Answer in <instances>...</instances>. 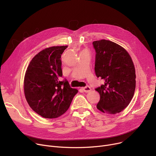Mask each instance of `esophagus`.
<instances>
[{"label": "esophagus", "instance_id": "1", "mask_svg": "<svg viewBox=\"0 0 156 156\" xmlns=\"http://www.w3.org/2000/svg\"><path fill=\"white\" fill-rule=\"evenodd\" d=\"M82 90H83V91L85 92H89L91 90V88L89 86H86L85 87H83Z\"/></svg>", "mask_w": 156, "mask_h": 156}]
</instances>
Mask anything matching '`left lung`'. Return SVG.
Instances as JSON below:
<instances>
[{
    "label": "left lung",
    "instance_id": "1",
    "mask_svg": "<svg viewBox=\"0 0 156 156\" xmlns=\"http://www.w3.org/2000/svg\"><path fill=\"white\" fill-rule=\"evenodd\" d=\"M95 51V72L104 83L95 88L100 94L97 108L103 112L117 114L125 109L134 95L135 69L124 48L109 40L92 43Z\"/></svg>",
    "mask_w": 156,
    "mask_h": 156
}]
</instances>
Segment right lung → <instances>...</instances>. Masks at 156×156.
<instances>
[{
	"label": "right lung",
	"instance_id": "1",
	"mask_svg": "<svg viewBox=\"0 0 156 156\" xmlns=\"http://www.w3.org/2000/svg\"><path fill=\"white\" fill-rule=\"evenodd\" d=\"M68 46L47 48L30 61L24 80V92L30 108L45 118L61 116L69 108L78 90L62 76L61 55Z\"/></svg>",
	"mask_w": 156,
	"mask_h": 156
}]
</instances>
